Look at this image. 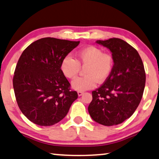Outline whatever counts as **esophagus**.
<instances>
[{
    "label": "esophagus",
    "instance_id": "34e87169",
    "mask_svg": "<svg viewBox=\"0 0 159 159\" xmlns=\"http://www.w3.org/2000/svg\"><path fill=\"white\" fill-rule=\"evenodd\" d=\"M83 93H84L82 92V91H78V95L79 96H81Z\"/></svg>",
    "mask_w": 159,
    "mask_h": 159
}]
</instances>
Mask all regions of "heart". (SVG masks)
<instances>
[{"label": "heart", "mask_w": 159, "mask_h": 159, "mask_svg": "<svg viewBox=\"0 0 159 159\" xmlns=\"http://www.w3.org/2000/svg\"><path fill=\"white\" fill-rule=\"evenodd\" d=\"M77 60L67 55L61 61L60 68L63 74L69 79L79 75L80 66L85 67V76L77 78L72 81L74 89L84 91L95 88L97 83L105 82L114 68V60L111 55L104 53L100 48L89 45L80 50L76 54Z\"/></svg>", "instance_id": "heart-1"}]
</instances>
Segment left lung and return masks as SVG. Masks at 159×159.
<instances>
[{
  "label": "left lung",
  "instance_id": "obj_1",
  "mask_svg": "<svg viewBox=\"0 0 159 159\" xmlns=\"http://www.w3.org/2000/svg\"><path fill=\"white\" fill-rule=\"evenodd\" d=\"M97 43L109 48L114 64L109 79L92 92L88 111L99 124L118 125L130 118L140 103L146 81L144 64L138 51L122 39Z\"/></svg>",
  "mask_w": 159,
  "mask_h": 159
}]
</instances>
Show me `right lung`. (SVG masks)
Listing matches in <instances>:
<instances>
[{
  "instance_id": "1",
  "label": "right lung",
  "mask_w": 159,
  "mask_h": 159,
  "mask_svg": "<svg viewBox=\"0 0 159 159\" xmlns=\"http://www.w3.org/2000/svg\"><path fill=\"white\" fill-rule=\"evenodd\" d=\"M79 43L43 38L23 51L15 70L13 88L19 108L32 123L50 126L60 122L78 98L60 64Z\"/></svg>"
}]
</instances>
